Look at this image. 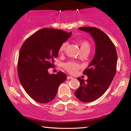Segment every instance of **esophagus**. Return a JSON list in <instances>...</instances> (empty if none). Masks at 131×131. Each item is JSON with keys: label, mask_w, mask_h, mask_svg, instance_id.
<instances>
[{"label": "esophagus", "mask_w": 131, "mask_h": 131, "mask_svg": "<svg viewBox=\"0 0 131 131\" xmlns=\"http://www.w3.org/2000/svg\"><path fill=\"white\" fill-rule=\"evenodd\" d=\"M73 78V77H72V76H68L67 77V79H72Z\"/></svg>", "instance_id": "esophagus-1"}]
</instances>
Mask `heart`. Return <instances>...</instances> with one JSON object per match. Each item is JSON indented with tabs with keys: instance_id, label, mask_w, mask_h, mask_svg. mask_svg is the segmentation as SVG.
I'll use <instances>...</instances> for the list:
<instances>
[{
	"instance_id": "1",
	"label": "heart",
	"mask_w": 131,
	"mask_h": 131,
	"mask_svg": "<svg viewBox=\"0 0 131 131\" xmlns=\"http://www.w3.org/2000/svg\"><path fill=\"white\" fill-rule=\"evenodd\" d=\"M79 44L80 47L81 52H90L91 49V44L88 41L84 40H80L79 41ZM67 42H64V43L62 44L59 48V52H63V51H65L66 47H67ZM63 66L65 68V69L70 74L75 73L77 72V71L82 68L81 65L77 62H68L64 63Z\"/></svg>"
}]
</instances>
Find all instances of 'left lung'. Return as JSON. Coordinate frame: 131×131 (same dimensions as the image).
Segmentation results:
<instances>
[{"mask_svg": "<svg viewBox=\"0 0 131 131\" xmlns=\"http://www.w3.org/2000/svg\"><path fill=\"white\" fill-rule=\"evenodd\" d=\"M79 30L90 33L95 41L94 58L83 74L88 79L77 78L80 85L74 94L84 102H90L103 95L109 87L117 71V54L114 44L102 30L95 27H81Z\"/></svg>", "mask_w": 131, "mask_h": 131, "instance_id": "obj_1", "label": "left lung"}]
</instances>
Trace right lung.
<instances>
[{
    "mask_svg": "<svg viewBox=\"0 0 131 131\" xmlns=\"http://www.w3.org/2000/svg\"><path fill=\"white\" fill-rule=\"evenodd\" d=\"M72 33L52 28L37 31L24 41L19 51L18 75L26 92L40 103L52 101L58 88L66 79L65 73L59 72L50 74L48 69L54 66L62 44Z\"/></svg>",
    "mask_w": 131,
    "mask_h": 131,
    "instance_id": "obj_1",
    "label": "right lung"
}]
</instances>
